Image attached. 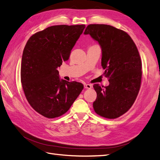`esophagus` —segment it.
I'll return each instance as SVG.
<instances>
[{
    "label": "esophagus",
    "mask_w": 160,
    "mask_h": 160,
    "mask_svg": "<svg viewBox=\"0 0 160 160\" xmlns=\"http://www.w3.org/2000/svg\"><path fill=\"white\" fill-rule=\"evenodd\" d=\"M84 88L85 89H91L92 88V85L90 84H85L84 85Z\"/></svg>",
    "instance_id": "34e87169"
}]
</instances>
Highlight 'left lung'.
<instances>
[{
	"label": "left lung",
	"mask_w": 160,
	"mask_h": 160,
	"mask_svg": "<svg viewBox=\"0 0 160 160\" xmlns=\"http://www.w3.org/2000/svg\"><path fill=\"white\" fill-rule=\"evenodd\" d=\"M102 51L101 66L109 85L94 84L97 99L93 107L97 114L115 119L131 108L142 81V61L138 48L128 34L108 25L92 24L85 28Z\"/></svg>",
	"instance_id": "8db88e82"
}]
</instances>
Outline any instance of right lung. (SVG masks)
<instances>
[{"mask_svg":"<svg viewBox=\"0 0 160 160\" xmlns=\"http://www.w3.org/2000/svg\"><path fill=\"white\" fill-rule=\"evenodd\" d=\"M85 25H55L32 35L23 50L21 78L28 103L52 119L65 113L83 89L77 81L60 79L57 67L69 59Z\"/></svg>","mask_w":160,"mask_h":160,"instance_id":"obj_1","label":"right lung"}]
</instances>
